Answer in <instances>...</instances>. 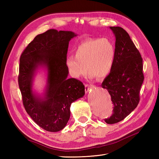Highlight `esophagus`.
<instances>
[{"instance_id":"esophagus-1","label":"esophagus","mask_w":159,"mask_h":159,"mask_svg":"<svg viewBox=\"0 0 159 159\" xmlns=\"http://www.w3.org/2000/svg\"><path fill=\"white\" fill-rule=\"evenodd\" d=\"M93 87H93V85H87V84H86V85H85V92H86V93L89 92V91L90 89H93Z\"/></svg>"}]
</instances>
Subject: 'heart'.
Listing matches in <instances>:
<instances>
[{
	"mask_svg": "<svg viewBox=\"0 0 159 159\" xmlns=\"http://www.w3.org/2000/svg\"><path fill=\"white\" fill-rule=\"evenodd\" d=\"M116 55V47L109 39L91 38L78 45L74 56L67 57L66 65L74 78L85 75L87 69L90 78L102 79L112 70Z\"/></svg>",
	"mask_w": 159,
	"mask_h": 159,
	"instance_id": "heart-1",
	"label": "heart"
}]
</instances>
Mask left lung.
<instances>
[{
  "label": "left lung",
  "instance_id": "1",
  "mask_svg": "<svg viewBox=\"0 0 159 159\" xmlns=\"http://www.w3.org/2000/svg\"><path fill=\"white\" fill-rule=\"evenodd\" d=\"M110 29L116 37V59L101 87L109 92L114 106L113 114L104 121L113 124L123 120L137 107L144 76L142 57L128 33L120 26Z\"/></svg>",
  "mask_w": 159,
  "mask_h": 159
}]
</instances>
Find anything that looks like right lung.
<instances>
[{
    "label": "right lung",
    "instance_id": "obj_1",
    "mask_svg": "<svg viewBox=\"0 0 159 159\" xmlns=\"http://www.w3.org/2000/svg\"><path fill=\"white\" fill-rule=\"evenodd\" d=\"M74 32L49 29L37 35L22 52L20 59L18 85L23 105L33 120L49 132L65 128L70 117V106L85 95V86L76 79H67L66 65L69 42ZM46 67L47 85L43 97L33 92L36 70Z\"/></svg>",
    "mask_w": 159,
    "mask_h": 159
}]
</instances>
